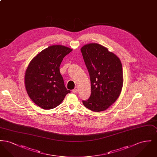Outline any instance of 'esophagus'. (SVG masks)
Listing matches in <instances>:
<instances>
[{
    "mask_svg": "<svg viewBox=\"0 0 157 157\" xmlns=\"http://www.w3.org/2000/svg\"><path fill=\"white\" fill-rule=\"evenodd\" d=\"M74 94H76V93H78V90L77 89H74V90H72V91Z\"/></svg>",
    "mask_w": 157,
    "mask_h": 157,
    "instance_id": "esophagus-1",
    "label": "esophagus"
}]
</instances>
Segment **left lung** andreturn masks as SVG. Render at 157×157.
I'll return each instance as SVG.
<instances>
[{"label": "left lung", "mask_w": 157, "mask_h": 157, "mask_svg": "<svg viewBox=\"0 0 157 157\" xmlns=\"http://www.w3.org/2000/svg\"><path fill=\"white\" fill-rule=\"evenodd\" d=\"M88 70L91 94L83 105L94 112L108 109L119 97L123 85V72L120 58L108 48L89 44L81 49Z\"/></svg>", "instance_id": "8db88e82"}]
</instances>
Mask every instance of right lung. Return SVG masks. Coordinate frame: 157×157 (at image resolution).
<instances>
[{
    "label": "right lung",
    "instance_id": "obj_1",
    "mask_svg": "<svg viewBox=\"0 0 157 157\" xmlns=\"http://www.w3.org/2000/svg\"><path fill=\"white\" fill-rule=\"evenodd\" d=\"M72 51L62 45H52L30 61L25 75L26 90L32 101L44 109L61 104L71 91L65 86L59 67L63 58Z\"/></svg>",
    "mask_w": 157,
    "mask_h": 157
}]
</instances>
